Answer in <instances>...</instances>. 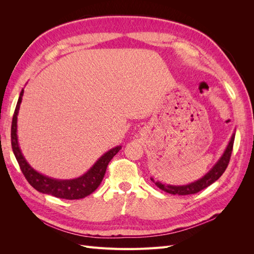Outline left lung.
Wrapping results in <instances>:
<instances>
[{"mask_svg":"<svg viewBox=\"0 0 254 254\" xmlns=\"http://www.w3.org/2000/svg\"><path fill=\"white\" fill-rule=\"evenodd\" d=\"M234 137H235V131L233 132L231 139H230L225 151L222 152L220 158L217 160V162L215 163L211 170L207 172L204 176H202L200 179H198L194 182H190L188 184H183V186H173V184H167L160 182L159 180H155L150 177L151 181L156 184V186L161 189L162 190L166 191L168 194L173 195H190V194H196L201 190L210 187L212 183H214L216 180L219 179V177L225 173L226 168L229 164L230 157H231L232 148H233V143H234Z\"/></svg>","mask_w":254,"mask_h":254,"instance_id":"1","label":"left lung"}]
</instances>
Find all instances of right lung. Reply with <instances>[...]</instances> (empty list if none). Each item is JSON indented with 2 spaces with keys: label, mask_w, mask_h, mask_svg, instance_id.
I'll return each instance as SVG.
<instances>
[{
  "label": "right lung",
  "mask_w": 254,
  "mask_h": 254,
  "mask_svg": "<svg viewBox=\"0 0 254 254\" xmlns=\"http://www.w3.org/2000/svg\"><path fill=\"white\" fill-rule=\"evenodd\" d=\"M24 90L22 89L18 103L16 106V110L13 113L12 123H11V146L12 151L14 153L18 163L20 165L23 175L25 176L26 180L35 190L40 191L42 194H48L55 196L57 198L64 199H81L92 194L99 187L103 181L107 166H108L111 159L121 150L122 146H115L104 155L98 158L96 162L92 165L89 170L81 175L78 178L74 179H56L52 177L45 176L35 168L30 166L25 157L23 156L22 150L19 146L18 141V114L20 110V105L22 102V96Z\"/></svg>",
  "instance_id": "obj_1"
}]
</instances>
